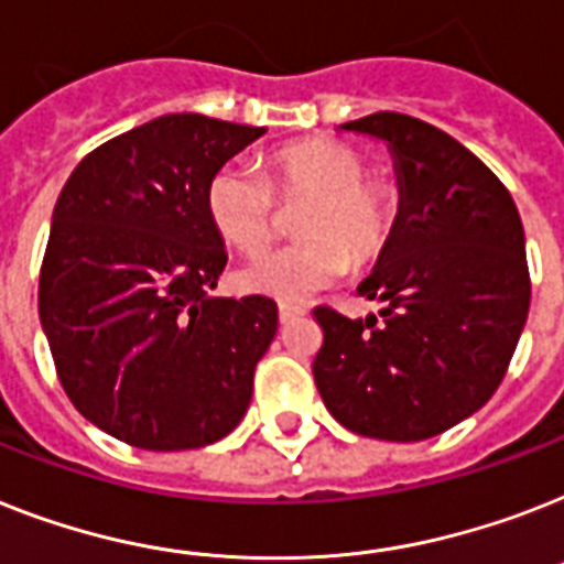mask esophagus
Listing matches in <instances>:
<instances>
[{
	"label": "esophagus",
	"mask_w": 564,
	"mask_h": 564,
	"mask_svg": "<svg viewBox=\"0 0 564 564\" xmlns=\"http://www.w3.org/2000/svg\"><path fill=\"white\" fill-rule=\"evenodd\" d=\"M304 313H306L304 306H297V304H281V306H278V318H281V324L295 322V318H301Z\"/></svg>",
	"instance_id": "34e87169"
}]
</instances>
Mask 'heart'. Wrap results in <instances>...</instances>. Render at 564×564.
Returning a JSON list of instances; mask_svg holds the SVG:
<instances>
[{
  "instance_id": "1",
  "label": "heart",
  "mask_w": 564,
  "mask_h": 564,
  "mask_svg": "<svg viewBox=\"0 0 564 564\" xmlns=\"http://www.w3.org/2000/svg\"><path fill=\"white\" fill-rule=\"evenodd\" d=\"M267 173L246 162L214 171L205 208L217 235L235 249H267L278 223V199L304 205L295 217L297 242L274 249L237 272L249 295L297 304L341 281L347 267H365L388 246L397 219V191L365 176V159L350 144L306 139L269 153Z\"/></svg>"
}]
</instances>
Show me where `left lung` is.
Here are the masks:
<instances>
[{
	"label": "left lung",
	"instance_id": "left-lung-1",
	"mask_svg": "<svg viewBox=\"0 0 564 564\" xmlns=\"http://www.w3.org/2000/svg\"><path fill=\"white\" fill-rule=\"evenodd\" d=\"M386 141L400 208L359 283L377 315L315 310V386L338 423L414 443L473 416L496 393L530 310L524 228L510 191L432 123L373 112L338 127Z\"/></svg>",
	"mask_w": 564,
	"mask_h": 564
}]
</instances>
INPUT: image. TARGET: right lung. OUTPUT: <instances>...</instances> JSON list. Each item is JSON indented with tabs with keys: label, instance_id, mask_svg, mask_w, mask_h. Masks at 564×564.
<instances>
[{
	"label": "right lung",
	"instance_id": "obj_1",
	"mask_svg": "<svg viewBox=\"0 0 564 564\" xmlns=\"http://www.w3.org/2000/svg\"><path fill=\"white\" fill-rule=\"evenodd\" d=\"M267 127L171 112L91 150L59 191L40 322L75 409L116 441H223L278 333L272 297L214 295L226 242L205 187Z\"/></svg>",
	"mask_w": 564,
	"mask_h": 564
}]
</instances>
